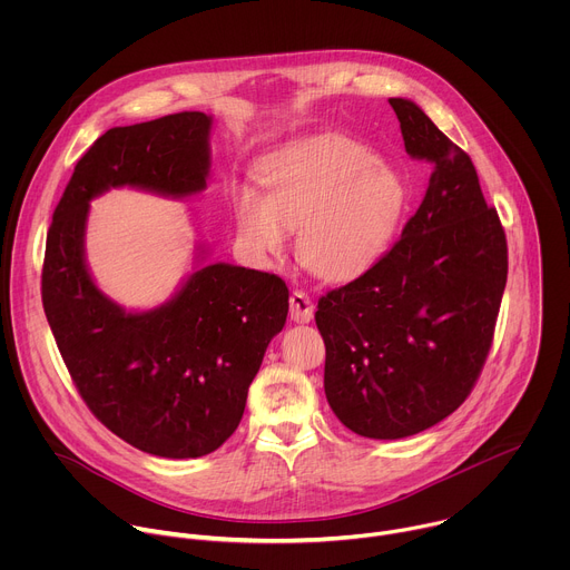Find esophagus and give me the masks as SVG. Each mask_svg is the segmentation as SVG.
I'll return each mask as SVG.
<instances>
[{"label":"esophagus","instance_id":"34e87169","mask_svg":"<svg viewBox=\"0 0 570 570\" xmlns=\"http://www.w3.org/2000/svg\"><path fill=\"white\" fill-rule=\"evenodd\" d=\"M291 320L297 324H306L313 320V302L304 291L291 293Z\"/></svg>","mask_w":570,"mask_h":570}]
</instances>
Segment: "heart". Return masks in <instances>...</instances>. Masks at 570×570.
Returning a JSON list of instances; mask_svg holds the SVG:
<instances>
[{
    "label": "heart",
    "instance_id": "heart-1",
    "mask_svg": "<svg viewBox=\"0 0 570 570\" xmlns=\"http://www.w3.org/2000/svg\"><path fill=\"white\" fill-rule=\"evenodd\" d=\"M266 196L234 191V218L246 250L262 259L286 253L299 232V259L320 279L352 282L390 250L409 207V185L347 137H322L262 167Z\"/></svg>",
    "mask_w": 570,
    "mask_h": 570
}]
</instances>
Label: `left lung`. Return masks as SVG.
<instances>
[{
    "label": "left lung",
    "instance_id": "1",
    "mask_svg": "<svg viewBox=\"0 0 570 570\" xmlns=\"http://www.w3.org/2000/svg\"><path fill=\"white\" fill-rule=\"evenodd\" d=\"M405 153L433 165L426 196L392 250L317 302L324 394L356 435L399 440L469 396L508 282V243L471 157L409 99H390Z\"/></svg>",
    "mask_w": 570,
    "mask_h": 570
}]
</instances>
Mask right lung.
<instances>
[{"instance_id":"1","label":"right lung","mask_w":570,"mask_h":570,"mask_svg":"<svg viewBox=\"0 0 570 570\" xmlns=\"http://www.w3.org/2000/svg\"><path fill=\"white\" fill-rule=\"evenodd\" d=\"M212 117L178 112L110 128L78 159L53 212L42 306L60 356L95 417L135 449L200 458L238 426L268 343L284 330L288 288L271 273L200 264L171 299L126 311L86 262L90 200L132 187L187 198L207 187Z\"/></svg>"}]
</instances>
